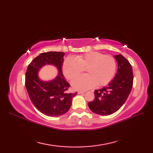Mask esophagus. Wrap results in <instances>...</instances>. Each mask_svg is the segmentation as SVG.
<instances>
[{
	"label": "esophagus",
	"instance_id": "34e87169",
	"mask_svg": "<svg viewBox=\"0 0 153 153\" xmlns=\"http://www.w3.org/2000/svg\"><path fill=\"white\" fill-rule=\"evenodd\" d=\"M85 93V91H79L77 92V93H78V94H83Z\"/></svg>",
	"mask_w": 153,
	"mask_h": 153
}]
</instances>
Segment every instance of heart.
<instances>
[{
  "label": "heart",
  "mask_w": 153,
  "mask_h": 153,
  "mask_svg": "<svg viewBox=\"0 0 153 153\" xmlns=\"http://www.w3.org/2000/svg\"><path fill=\"white\" fill-rule=\"evenodd\" d=\"M86 68L88 74L76 77L71 85L76 89L86 90L95 87L105 86L111 82L116 71V62L112 56L99 52H91L76 58L68 56L63 62L64 76L71 79Z\"/></svg>",
  "instance_id": "obj_1"
}]
</instances>
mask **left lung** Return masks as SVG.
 Here are the masks:
<instances>
[{
    "label": "left lung",
    "mask_w": 153,
    "mask_h": 153,
    "mask_svg": "<svg viewBox=\"0 0 153 153\" xmlns=\"http://www.w3.org/2000/svg\"><path fill=\"white\" fill-rule=\"evenodd\" d=\"M118 70L108 85L95 90V99L88 103L90 110L99 115L107 116L116 112L126 101L134 82L132 67L121 54L115 55Z\"/></svg>",
    "instance_id": "1"
}]
</instances>
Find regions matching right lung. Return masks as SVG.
<instances>
[{"instance_id": "1", "label": "right lung", "mask_w": 153, "mask_h": 153, "mask_svg": "<svg viewBox=\"0 0 153 153\" xmlns=\"http://www.w3.org/2000/svg\"><path fill=\"white\" fill-rule=\"evenodd\" d=\"M63 52H48L41 53L29 64L25 74V85L32 103L39 111L48 116L56 117L66 114L71 105L74 97L68 93L70 85L62 74ZM47 64L53 65L59 71L56 78L48 82L41 80L38 70Z\"/></svg>"}]
</instances>
